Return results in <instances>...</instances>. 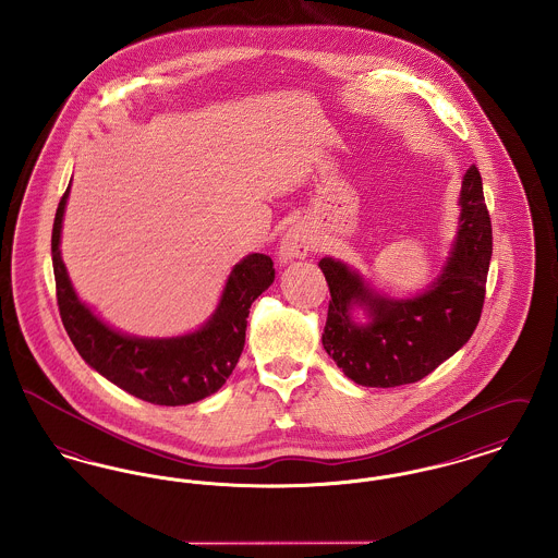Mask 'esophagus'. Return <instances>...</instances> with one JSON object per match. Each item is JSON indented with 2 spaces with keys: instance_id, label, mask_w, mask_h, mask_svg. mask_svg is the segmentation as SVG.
Here are the masks:
<instances>
[{
  "instance_id": "obj_1",
  "label": "esophagus",
  "mask_w": 558,
  "mask_h": 558,
  "mask_svg": "<svg viewBox=\"0 0 558 558\" xmlns=\"http://www.w3.org/2000/svg\"><path fill=\"white\" fill-rule=\"evenodd\" d=\"M314 248H316V239H314V232L310 230V226L307 223H294L287 230V234L280 239L278 262L280 264H291L296 259H305Z\"/></svg>"
}]
</instances>
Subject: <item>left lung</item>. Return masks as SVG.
<instances>
[{
    "mask_svg": "<svg viewBox=\"0 0 558 558\" xmlns=\"http://www.w3.org/2000/svg\"><path fill=\"white\" fill-rule=\"evenodd\" d=\"M460 219L439 276L414 296L374 291L355 267L324 257L330 289L322 345L362 387L410 385L466 345L477 328L492 259V221L473 165L460 190ZM362 308L367 319L354 318Z\"/></svg>",
    "mask_w": 558,
    "mask_h": 558,
    "instance_id": "1",
    "label": "left lung"
}]
</instances>
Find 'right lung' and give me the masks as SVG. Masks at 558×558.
Segmentation results:
<instances>
[{"label":"right lung","instance_id":"right-lung-1","mask_svg":"<svg viewBox=\"0 0 558 558\" xmlns=\"http://www.w3.org/2000/svg\"><path fill=\"white\" fill-rule=\"evenodd\" d=\"M66 187L52 230V266L62 324L87 366L135 398L187 405L219 391L239 364L253 301L274 282V262L251 253L232 267L209 319L182 337H135L108 326L73 289L60 253Z\"/></svg>","mask_w":558,"mask_h":558}]
</instances>
